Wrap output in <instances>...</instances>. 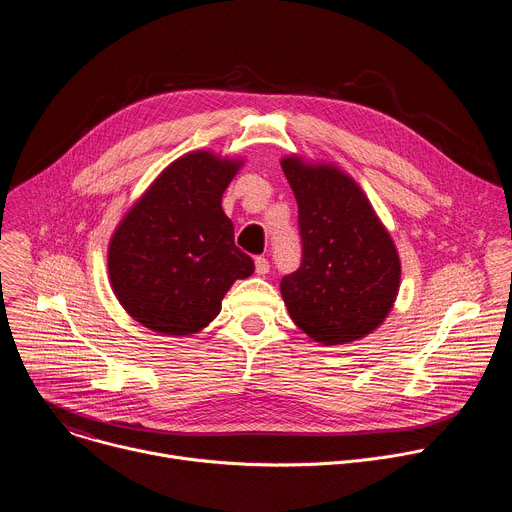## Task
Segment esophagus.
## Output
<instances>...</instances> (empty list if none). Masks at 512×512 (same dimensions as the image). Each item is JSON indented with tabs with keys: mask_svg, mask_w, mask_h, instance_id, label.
I'll return each instance as SVG.
<instances>
[{
	"mask_svg": "<svg viewBox=\"0 0 512 512\" xmlns=\"http://www.w3.org/2000/svg\"><path fill=\"white\" fill-rule=\"evenodd\" d=\"M255 271H257V275H265L269 271V261L265 257H257L255 259Z\"/></svg>",
	"mask_w": 512,
	"mask_h": 512,
	"instance_id": "esophagus-1",
	"label": "esophagus"
}]
</instances>
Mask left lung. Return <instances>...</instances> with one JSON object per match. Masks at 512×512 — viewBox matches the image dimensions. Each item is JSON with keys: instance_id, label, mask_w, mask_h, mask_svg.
Segmentation results:
<instances>
[{"instance_id": "8db88e82", "label": "left lung", "mask_w": 512, "mask_h": 512, "mask_svg": "<svg viewBox=\"0 0 512 512\" xmlns=\"http://www.w3.org/2000/svg\"><path fill=\"white\" fill-rule=\"evenodd\" d=\"M298 200L302 265L281 279L294 324L334 346L364 338L389 316L399 283L397 247L360 186L332 164L281 160Z\"/></svg>"}]
</instances>
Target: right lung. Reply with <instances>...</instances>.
<instances>
[{
	"instance_id": "add662e5",
	"label": "right lung",
	"mask_w": 512,
	"mask_h": 512,
	"mask_svg": "<svg viewBox=\"0 0 512 512\" xmlns=\"http://www.w3.org/2000/svg\"><path fill=\"white\" fill-rule=\"evenodd\" d=\"M241 166L243 160L190 152L121 218L107 251L109 281L141 326L168 336L196 334L221 312L231 285L255 271L221 206Z\"/></svg>"
}]
</instances>
